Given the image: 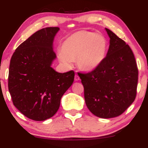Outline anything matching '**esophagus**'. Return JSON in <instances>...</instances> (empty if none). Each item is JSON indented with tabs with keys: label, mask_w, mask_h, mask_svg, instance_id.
Instances as JSON below:
<instances>
[{
	"label": "esophagus",
	"mask_w": 148,
	"mask_h": 148,
	"mask_svg": "<svg viewBox=\"0 0 148 148\" xmlns=\"http://www.w3.org/2000/svg\"><path fill=\"white\" fill-rule=\"evenodd\" d=\"M79 79H80V77L79 76V75H78L77 74H76L75 76H74V81H79Z\"/></svg>",
	"instance_id": "obj_1"
}]
</instances>
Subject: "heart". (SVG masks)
<instances>
[{
    "instance_id": "1",
    "label": "heart",
    "mask_w": 148,
    "mask_h": 148,
    "mask_svg": "<svg viewBox=\"0 0 148 148\" xmlns=\"http://www.w3.org/2000/svg\"><path fill=\"white\" fill-rule=\"evenodd\" d=\"M59 60L67 66L76 60L77 67L86 72L95 69L106 56L108 42L103 35L87 30L76 32L64 40Z\"/></svg>"
}]
</instances>
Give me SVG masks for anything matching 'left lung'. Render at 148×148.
Listing matches in <instances>:
<instances>
[{
    "mask_svg": "<svg viewBox=\"0 0 148 148\" xmlns=\"http://www.w3.org/2000/svg\"><path fill=\"white\" fill-rule=\"evenodd\" d=\"M110 45L98 67L79 76L84 88L86 106L101 118L119 116L136 96L138 70L130 46L108 28Z\"/></svg>",
    "mask_w": 148,
    "mask_h": 148,
    "instance_id": "obj_1",
    "label": "left lung"
}]
</instances>
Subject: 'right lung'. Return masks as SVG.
Segmentation results:
<instances>
[{
  "label": "right lung",
  "mask_w": 148,
  "mask_h": 148,
  "mask_svg": "<svg viewBox=\"0 0 148 148\" xmlns=\"http://www.w3.org/2000/svg\"><path fill=\"white\" fill-rule=\"evenodd\" d=\"M58 27L38 30L16 48L10 60L8 89L13 104L27 118L44 121L56 114L64 93L72 86L74 72H56L53 49Z\"/></svg>",
  "instance_id": "obj_1"
}]
</instances>
